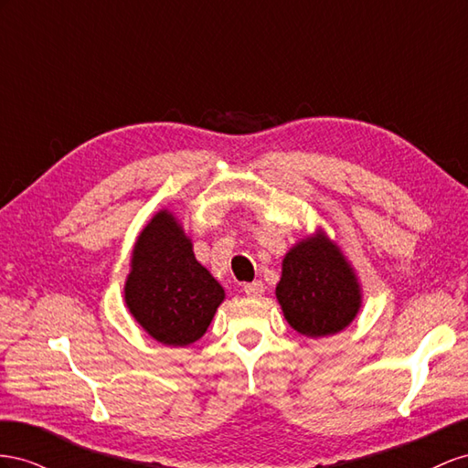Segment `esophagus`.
<instances>
[{"label": "esophagus", "mask_w": 468, "mask_h": 468, "mask_svg": "<svg viewBox=\"0 0 468 468\" xmlns=\"http://www.w3.org/2000/svg\"><path fill=\"white\" fill-rule=\"evenodd\" d=\"M243 290H245V293H247L249 298H259V296H262V293H264V284L261 282V280H255V282L245 284Z\"/></svg>", "instance_id": "1"}]
</instances>
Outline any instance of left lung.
<instances>
[{"instance_id":"obj_1","label":"left lung","mask_w":468,"mask_h":468,"mask_svg":"<svg viewBox=\"0 0 468 468\" xmlns=\"http://www.w3.org/2000/svg\"><path fill=\"white\" fill-rule=\"evenodd\" d=\"M276 298L292 329L314 339L343 331L363 303L351 264L322 231L286 252Z\"/></svg>"}]
</instances>
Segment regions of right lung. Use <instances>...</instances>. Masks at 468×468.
Listing matches in <instances>:
<instances>
[{
    "label": "right lung",
    "instance_id": "add662e5",
    "mask_svg": "<svg viewBox=\"0 0 468 468\" xmlns=\"http://www.w3.org/2000/svg\"><path fill=\"white\" fill-rule=\"evenodd\" d=\"M225 290L194 257L192 241L168 209L141 231L131 257L125 303L163 345L186 346L207 331Z\"/></svg>",
    "mask_w": 468,
    "mask_h": 468
}]
</instances>
